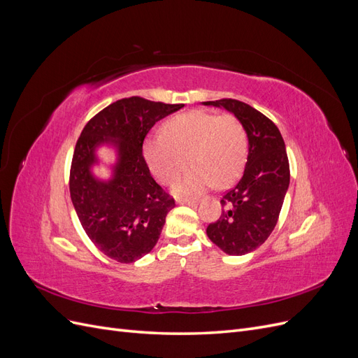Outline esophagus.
Returning <instances> with one entry per match:
<instances>
[{
    "mask_svg": "<svg viewBox=\"0 0 358 358\" xmlns=\"http://www.w3.org/2000/svg\"><path fill=\"white\" fill-rule=\"evenodd\" d=\"M178 203H179V204L194 206V204H197V200H196V199H179V200H178Z\"/></svg>",
    "mask_w": 358,
    "mask_h": 358,
    "instance_id": "esophagus-1",
    "label": "esophagus"
}]
</instances>
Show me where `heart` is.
I'll use <instances>...</instances> for the list:
<instances>
[{
    "label": "heart",
    "mask_w": 358,
    "mask_h": 358,
    "mask_svg": "<svg viewBox=\"0 0 358 358\" xmlns=\"http://www.w3.org/2000/svg\"><path fill=\"white\" fill-rule=\"evenodd\" d=\"M143 155L152 175L162 183L179 179L176 194H199L216 187H229L243 171L248 155L245 125L234 115L191 110L171 117L164 136L150 134L143 143Z\"/></svg>",
    "instance_id": "heart-1"
}]
</instances>
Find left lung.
<instances>
[{"label":"left lung","mask_w":358,"mask_h":358,"mask_svg":"<svg viewBox=\"0 0 358 358\" xmlns=\"http://www.w3.org/2000/svg\"><path fill=\"white\" fill-rule=\"evenodd\" d=\"M239 117L248 136V161L237 185L221 199L220 220L206 229L209 239L229 255H245L273 231L289 185L284 138L267 116L239 100L204 101Z\"/></svg>","instance_id":"1"}]
</instances>
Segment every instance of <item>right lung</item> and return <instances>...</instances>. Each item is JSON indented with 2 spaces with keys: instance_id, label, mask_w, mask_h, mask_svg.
<instances>
[{
  "instance_id": "obj_1",
  "label": "right lung",
  "mask_w": 358,
  "mask_h": 358,
  "mask_svg": "<svg viewBox=\"0 0 358 358\" xmlns=\"http://www.w3.org/2000/svg\"><path fill=\"white\" fill-rule=\"evenodd\" d=\"M183 104L129 96L107 106L82 129L70 169V196L92 243L117 263H133L152 251L175 199L150 176L143 157L145 137L162 117ZM118 152L109 181L93 178L96 145Z\"/></svg>"
}]
</instances>
